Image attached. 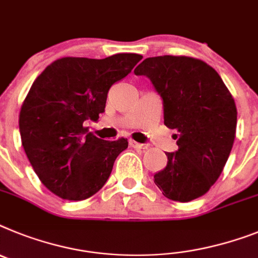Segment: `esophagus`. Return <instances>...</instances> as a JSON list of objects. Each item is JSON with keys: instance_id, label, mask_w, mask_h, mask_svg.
Listing matches in <instances>:
<instances>
[{"instance_id": "esophagus-1", "label": "esophagus", "mask_w": 258, "mask_h": 258, "mask_svg": "<svg viewBox=\"0 0 258 258\" xmlns=\"http://www.w3.org/2000/svg\"><path fill=\"white\" fill-rule=\"evenodd\" d=\"M129 145H131L132 147H134V149H146V145H144V144H138V142H136V141H133V140H131L129 141Z\"/></svg>"}]
</instances>
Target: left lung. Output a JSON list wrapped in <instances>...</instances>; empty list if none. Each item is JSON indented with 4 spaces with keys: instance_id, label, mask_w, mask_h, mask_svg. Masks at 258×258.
Listing matches in <instances>:
<instances>
[{
    "instance_id": "obj_1",
    "label": "left lung",
    "mask_w": 258,
    "mask_h": 258,
    "mask_svg": "<svg viewBox=\"0 0 258 258\" xmlns=\"http://www.w3.org/2000/svg\"><path fill=\"white\" fill-rule=\"evenodd\" d=\"M163 99L164 125L179 134L176 153L154 175L164 197L189 202L208 193L221 176L236 133L235 100L210 65L186 56L149 57L134 69Z\"/></svg>"
}]
</instances>
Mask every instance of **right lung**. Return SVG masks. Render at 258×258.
Segmentation results:
<instances>
[{
	"mask_svg": "<svg viewBox=\"0 0 258 258\" xmlns=\"http://www.w3.org/2000/svg\"><path fill=\"white\" fill-rule=\"evenodd\" d=\"M141 60L136 53L63 57L35 79L22 104L19 132L31 166L50 192L82 201L103 188L127 140L104 141L85 125L98 120L111 86Z\"/></svg>",
	"mask_w": 258,
	"mask_h": 258,
	"instance_id": "right-lung-1",
	"label": "right lung"
}]
</instances>
